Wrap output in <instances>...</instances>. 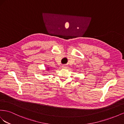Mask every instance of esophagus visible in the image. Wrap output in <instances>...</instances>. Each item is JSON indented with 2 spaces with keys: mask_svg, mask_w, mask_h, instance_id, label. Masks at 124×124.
<instances>
[{
  "mask_svg": "<svg viewBox=\"0 0 124 124\" xmlns=\"http://www.w3.org/2000/svg\"><path fill=\"white\" fill-rule=\"evenodd\" d=\"M62 68H63V69H66L67 68V66L66 65H63L62 66Z\"/></svg>",
  "mask_w": 124,
  "mask_h": 124,
  "instance_id": "esophagus-1",
  "label": "esophagus"
}]
</instances>
